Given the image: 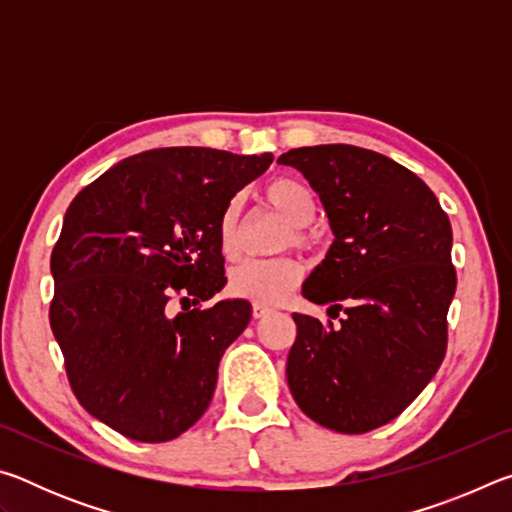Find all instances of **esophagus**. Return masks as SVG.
<instances>
[{"label":"esophagus","instance_id":"esophagus-1","mask_svg":"<svg viewBox=\"0 0 512 512\" xmlns=\"http://www.w3.org/2000/svg\"><path fill=\"white\" fill-rule=\"evenodd\" d=\"M271 307H268V305H259V302H255V305H253V316L255 318H264V316H268V314H271Z\"/></svg>","mask_w":512,"mask_h":512}]
</instances>
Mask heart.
Returning <instances> with one entry per match:
<instances>
[{
    "label": "heart",
    "mask_w": 512,
    "mask_h": 512,
    "mask_svg": "<svg viewBox=\"0 0 512 512\" xmlns=\"http://www.w3.org/2000/svg\"><path fill=\"white\" fill-rule=\"evenodd\" d=\"M262 198L271 210L293 225V244L305 246L309 241L305 225L314 221L316 216V196L311 187L293 176H277L264 185ZM239 216V201H230L223 207L219 223H216V239H219L221 253L228 259L239 255ZM300 280L302 268L296 259L277 257L264 259V262L262 259H250L230 273V291L239 298L259 302V305H277L298 289Z\"/></svg>",
    "instance_id": "1"
}]
</instances>
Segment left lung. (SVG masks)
I'll return each instance as SVG.
<instances>
[{"mask_svg":"<svg viewBox=\"0 0 512 512\" xmlns=\"http://www.w3.org/2000/svg\"><path fill=\"white\" fill-rule=\"evenodd\" d=\"M323 203L334 241L302 296L341 325L293 314L287 381L302 413L339 433L395 420L447 352L456 291L452 225L436 194L402 164L350 144L291 149Z\"/></svg>","mask_w":512,"mask_h":512,"instance_id":"left-lung-1","label":"left lung"}]
</instances>
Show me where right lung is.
Returning a JSON list of instances; mask_svg holds the SVG:
<instances>
[{"label": "right lung", "mask_w": 512, "mask_h": 512, "mask_svg": "<svg viewBox=\"0 0 512 512\" xmlns=\"http://www.w3.org/2000/svg\"><path fill=\"white\" fill-rule=\"evenodd\" d=\"M271 153L203 146L137 153L81 189L51 253L49 323L69 386L94 418L167 443L212 402L216 370L253 316L225 287L216 223ZM184 311L173 317L170 302Z\"/></svg>", "instance_id": "obj_1"}]
</instances>
